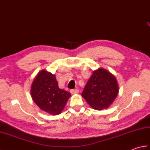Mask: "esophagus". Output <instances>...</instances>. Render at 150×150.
Listing matches in <instances>:
<instances>
[{
    "mask_svg": "<svg viewBox=\"0 0 150 150\" xmlns=\"http://www.w3.org/2000/svg\"><path fill=\"white\" fill-rule=\"evenodd\" d=\"M70 92H71V94H77V93H79V90H77V89H75V90H70Z\"/></svg>",
    "mask_w": 150,
    "mask_h": 150,
    "instance_id": "esophagus-1",
    "label": "esophagus"
}]
</instances>
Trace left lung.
<instances>
[{
    "label": "left lung",
    "mask_w": 150,
    "mask_h": 150,
    "mask_svg": "<svg viewBox=\"0 0 150 150\" xmlns=\"http://www.w3.org/2000/svg\"><path fill=\"white\" fill-rule=\"evenodd\" d=\"M119 93V85L115 76L106 69L95 70L86 84L82 96L90 106L102 110L111 106Z\"/></svg>",
    "instance_id": "left-lung-1"
}]
</instances>
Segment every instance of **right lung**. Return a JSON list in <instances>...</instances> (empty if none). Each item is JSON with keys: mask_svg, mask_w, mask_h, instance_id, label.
<instances>
[{"mask_svg": "<svg viewBox=\"0 0 150 150\" xmlns=\"http://www.w3.org/2000/svg\"><path fill=\"white\" fill-rule=\"evenodd\" d=\"M32 99L41 110L51 115L62 112L71 93L58 86L55 75L42 69L35 77L31 87Z\"/></svg>", "mask_w": 150, "mask_h": 150, "instance_id": "right-lung-1", "label": "right lung"}]
</instances>
